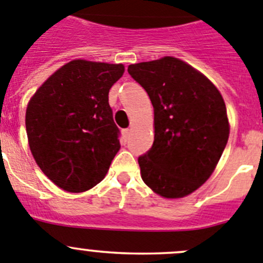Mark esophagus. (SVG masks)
I'll return each instance as SVG.
<instances>
[{
	"label": "esophagus",
	"mask_w": 263,
	"mask_h": 263,
	"mask_svg": "<svg viewBox=\"0 0 263 263\" xmlns=\"http://www.w3.org/2000/svg\"><path fill=\"white\" fill-rule=\"evenodd\" d=\"M122 134H123V140H124V143H126L127 140H128V137H129V134H131V129H129V128L123 129V132H122Z\"/></svg>",
	"instance_id": "34e87169"
}]
</instances>
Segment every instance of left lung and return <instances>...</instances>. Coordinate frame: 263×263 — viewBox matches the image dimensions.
Segmentation results:
<instances>
[{
    "instance_id": "obj_1",
    "label": "left lung",
    "mask_w": 263,
    "mask_h": 263,
    "mask_svg": "<svg viewBox=\"0 0 263 263\" xmlns=\"http://www.w3.org/2000/svg\"><path fill=\"white\" fill-rule=\"evenodd\" d=\"M154 109V141L139 157L141 178L166 198L190 195L214 171L227 144V110L219 90L173 57L128 66Z\"/></svg>"
}]
</instances>
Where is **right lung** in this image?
<instances>
[{"label": "right lung", "mask_w": 263, "mask_h": 263, "mask_svg": "<svg viewBox=\"0 0 263 263\" xmlns=\"http://www.w3.org/2000/svg\"><path fill=\"white\" fill-rule=\"evenodd\" d=\"M123 72V65L71 61L39 88L27 106L32 156L67 192H84L100 183L119 151L109 90Z\"/></svg>", "instance_id": "obj_1"}]
</instances>
